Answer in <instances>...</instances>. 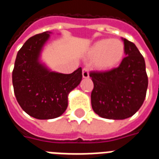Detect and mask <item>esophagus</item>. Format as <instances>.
<instances>
[{"label":"esophagus","mask_w":159,"mask_h":159,"mask_svg":"<svg viewBox=\"0 0 159 159\" xmlns=\"http://www.w3.org/2000/svg\"><path fill=\"white\" fill-rule=\"evenodd\" d=\"M83 77L84 78H89V69H88V67H84L83 68Z\"/></svg>","instance_id":"1"}]
</instances>
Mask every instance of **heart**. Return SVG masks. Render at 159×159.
<instances>
[{
  "label": "heart",
  "instance_id": "1",
  "mask_svg": "<svg viewBox=\"0 0 159 159\" xmlns=\"http://www.w3.org/2000/svg\"><path fill=\"white\" fill-rule=\"evenodd\" d=\"M124 52V44L120 40L101 39L91 47L89 56L96 58L95 63L99 69L109 70L119 64Z\"/></svg>",
  "mask_w": 159,
  "mask_h": 159
}]
</instances>
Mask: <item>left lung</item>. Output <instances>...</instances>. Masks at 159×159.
Listing matches in <instances>:
<instances>
[{"label": "left lung", "mask_w": 159, "mask_h": 159, "mask_svg": "<svg viewBox=\"0 0 159 159\" xmlns=\"http://www.w3.org/2000/svg\"><path fill=\"white\" fill-rule=\"evenodd\" d=\"M125 57L116 68L91 71L93 82L92 108L102 118L123 120L134 115L146 97L148 75L145 61L136 46L123 39Z\"/></svg>", "instance_id": "1"}]
</instances>
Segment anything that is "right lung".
<instances>
[{
    "label": "right lung",
    "instance_id": "1",
    "mask_svg": "<svg viewBox=\"0 0 159 159\" xmlns=\"http://www.w3.org/2000/svg\"><path fill=\"white\" fill-rule=\"evenodd\" d=\"M48 32L36 34L25 42L18 52L12 72L14 92L21 108L40 120L53 119L64 113L68 93L82 80L81 67L73 73L49 71L39 61Z\"/></svg>",
    "mask_w": 159,
    "mask_h": 159
}]
</instances>
